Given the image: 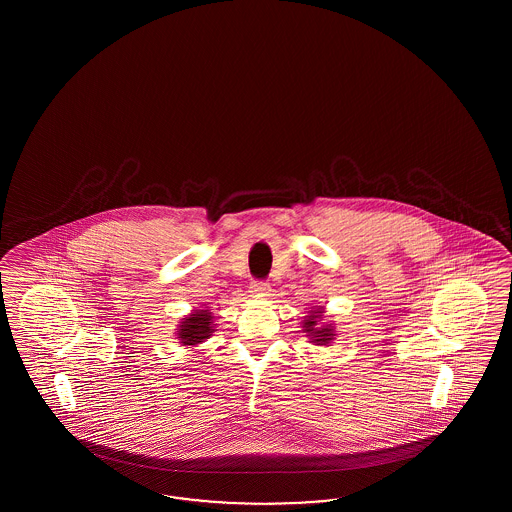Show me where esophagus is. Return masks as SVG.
Returning <instances> with one entry per match:
<instances>
[{"label":"esophagus","instance_id":"esophagus-1","mask_svg":"<svg viewBox=\"0 0 512 512\" xmlns=\"http://www.w3.org/2000/svg\"><path fill=\"white\" fill-rule=\"evenodd\" d=\"M249 293L255 298H266L270 296V285L266 281H253L249 287Z\"/></svg>","mask_w":512,"mask_h":512}]
</instances>
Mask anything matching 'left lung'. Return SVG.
<instances>
[{"label":"left lung","mask_w":512,"mask_h":512,"mask_svg":"<svg viewBox=\"0 0 512 512\" xmlns=\"http://www.w3.org/2000/svg\"><path fill=\"white\" fill-rule=\"evenodd\" d=\"M321 319H323V310H321V308L311 311L310 315H308V319H304V332H308L310 340L313 341L315 345H326V343H330V341L334 340V336H336V334H334V326L317 325Z\"/></svg>","instance_id":"1"}]
</instances>
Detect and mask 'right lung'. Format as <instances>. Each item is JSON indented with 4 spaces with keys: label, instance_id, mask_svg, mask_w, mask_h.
Segmentation results:
<instances>
[{
    "label": "right lung",
    "instance_id": "right-lung-1",
    "mask_svg": "<svg viewBox=\"0 0 512 512\" xmlns=\"http://www.w3.org/2000/svg\"><path fill=\"white\" fill-rule=\"evenodd\" d=\"M214 317L208 310H195L191 315H187L178 326V338L182 345L195 347L204 340H208L214 332Z\"/></svg>",
    "mask_w": 512,
    "mask_h": 512
}]
</instances>
